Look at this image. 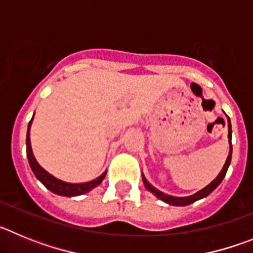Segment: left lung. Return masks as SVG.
Returning <instances> with one entry per match:
<instances>
[{
    "mask_svg": "<svg viewBox=\"0 0 253 253\" xmlns=\"http://www.w3.org/2000/svg\"><path fill=\"white\" fill-rule=\"evenodd\" d=\"M225 116H227V119H228V142H229V153H228V157H227V160H225V163H224V166H223L222 171L219 172V175L216 176V177L214 178L211 182H210V184H208L207 186L203 187L202 190L196 191V193L193 194V195L172 196V195H169V194L162 193V191H160L158 189H156L153 185L149 184L148 180L146 178V176L142 173L143 184H144L146 189L148 190V191H151V193L153 194L156 198H158L160 200L165 202L166 204L173 205V207H186V205H190V204H193V203L198 202V200H200V199L207 198L209 194L213 193L214 190H215L216 187L220 185V182L223 181V178H224L225 173H227V171H228V167H229V165H231V160H232V125H231V120H229L228 115H225Z\"/></svg>",
    "mask_w": 253,
    "mask_h": 253,
    "instance_id": "obj_1",
    "label": "left lung"
}]
</instances>
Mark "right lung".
<instances>
[{"label":"right lung","mask_w":253,"mask_h":253,"mask_svg":"<svg viewBox=\"0 0 253 253\" xmlns=\"http://www.w3.org/2000/svg\"><path fill=\"white\" fill-rule=\"evenodd\" d=\"M33 119H34V115L31 118L30 123L28 125V133H26V156H28L29 165H30L31 169L34 172V175L37 176L38 180L44 185L48 190H50L51 193L57 194L60 196H68V198H72V196H78L84 195V194L88 193L92 189H95L96 186H99L102 182V180L106 176V171L100 175L99 177L93 178V180L88 181V182H81V184H71V182H66V181H62L59 178L54 177L53 175H50L48 171L40 166L38 161L35 160L34 153H33V148H31V142H30V128L31 124H33Z\"/></svg>","instance_id":"1"}]
</instances>
